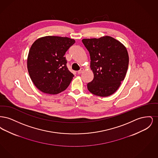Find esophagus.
Instances as JSON below:
<instances>
[{"instance_id": "34e87169", "label": "esophagus", "mask_w": 158, "mask_h": 158, "mask_svg": "<svg viewBox=\"0 0 158 158\" xmlns=\"http://www.w3.org/2000/svg\"><path fill=\"white\" fill-rule=\"evenodd\" d=\"M83 68H81L78 72H77V73L79 74V75H80V74H81L83 72Z\"/></svg>"}]
</instances>
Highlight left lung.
I'll return each mask as SVG.
<instances>
[{"mask_svg": "<svg viewBox=\"0 0 158 158\" xmlns=\"http://www.w3.org/2000/svg\"><path fill=\"white\" fill-rule=\"evenodd\" d=\"M90 54L93 80L87 84L92 94L108 97L117 90L126 75L129 58L125 46L110 36L83 39Z\"/></svg>", "mask_w": 158, "mask_h": 158, "instance_id": "8db88e82", "label": "left lung"}]
</instances>
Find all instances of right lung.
Returning <instances> with one entry per match:
<instances>
[{
    "mask_svg": "<svg viewBox=\"0 0 158 158\" xmlns=\"http://www.w3.org/2000/svg\"><path fill=\"white\" fill-rule=\"evenodd\" d=\"M75 43L70 38L46 36L38 38L31 45L27 68L39 90L54 95L66 89L74 75L67 68L64 56Z\"/></svg>",
    "mask_w": 158,
    "mask_h": 158,
    "instance_id": "add662e5",
    "label": "right lung"
}]
</instances>
